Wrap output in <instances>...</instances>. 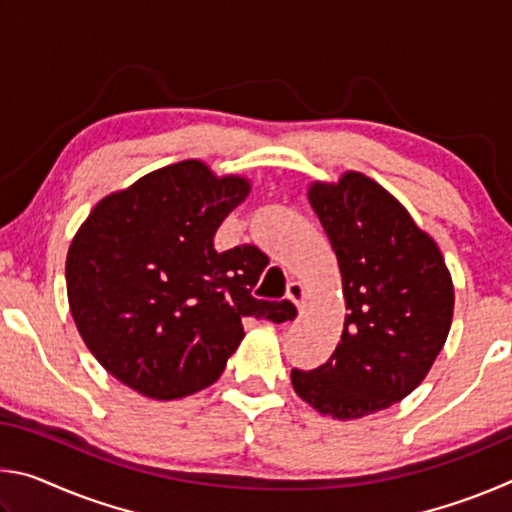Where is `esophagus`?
Wrapping results in <instances>:
<instances>
[{"instance_id":"34e87169","label":"esophagus","mask_w":512,"mask_h":512,"mask_svg":"<svg viewBox=\"0 0 512 512\" xmlns=\"http://www.w3.org/2000/svg\"><path fill=\"white\" fill-rule=\"evenodd\" d=\"M287 298H289L298 309H302V307H305V298H307L305 287H302L300 282H291L289 289H287Z\"/></svg>"}]
</instances>
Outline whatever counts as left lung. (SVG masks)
Here are the masks:
<instances>
[{
    "instance_id": "obj_1",
    "label": "left lung",
    "mask_w": 512,
    "mask_h": 512,
    "mask_svg": "<svg viewBox=\"0 0 512 512\" xmlns=\"http://www.w3.org/2000/svg\"><path fill=\"white\" fill-rule=\"evenodd\" d=\"M309 203L339 259L348 314L332 357L307 372L293 368L291 384L323 415L363 418L427 377L452 327V275L436 241L363 173L314 183Z\"/></svg>"
}]
</instances>
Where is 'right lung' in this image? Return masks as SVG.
Instances as JSON below:
<instances>
[{
	"label": "right lung",
	"instance_id": "obj_1",
	"mask_svg": "<svg viewBox=\"0 0 512 512\" xmlns=\"http://www.w3.org/2000/svg\"><path fill=\"white\" fill-rule=\"evenodd\" d=\"M250 183L201 160L146 173L103 198L76 232L65 280L88 350L121 384L178 400L221 377L244 320L296 318L289 300H257L268 264L255 246L219 253L214 235Z\"/></svg>",
	"mask_w": 512,
	"mask_h": 512
}]
</instances>
